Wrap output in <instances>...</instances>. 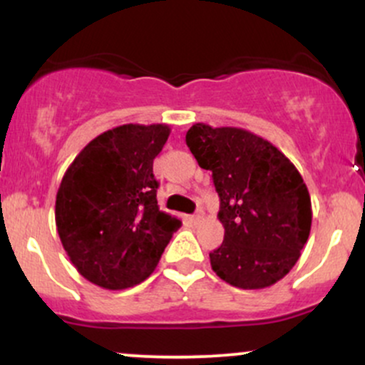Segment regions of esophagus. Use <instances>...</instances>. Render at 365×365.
<instances>
[{
	"label": "esophagus",
	"instance_id": "obj_1",
	"mask_svg": "<svg viewBox=\"0 0 365 365\" xmlns=\"http://www.w3.org/2000/svg\"><path fill=\"white\" fill-rule=\"evenodd\" d=\"M204 220V212L202 211H197L194 216H192V221H194V223H200V221Z\"/></svg>",
	"mask_w": 365,
	"mask_h": 365
}]
</instances>
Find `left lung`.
I'll return each instance as SVG.
<instances>
[{
	"label": "left lung",
	"mask_w": 365,
	"mask_h": 365,
	"mask_svg": "<svg viewBox=\"0 0 365 365\" xmlns=\"http://www.w3.org/2000/svg\"><path fill=\"white\" fill-rule=\"evenodd\" d=\"M185 142L212 173L225 240L209 254L232 287L259 290L284 278L311 233L307 185L278 148L249 130L195 123Z\"/></svg>",
	"instance_id": "obj_1"
}]
</instances>
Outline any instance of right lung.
I'll use <instances>...</instances> for the list:
<instances>
[{"label": "right lung", "mask_w": 365, "mask_h": 365, "mask_svg": "<svg viewBox=\"0 0 365 365\" xmlns=\"http://www.w3.org/2000/svg\"><path fill=\"white\" fill-rule=\"evenodd\" d=\"M170 132L165 123L106 130L78 153L61 180L58 235L78 273L98 287L123 290L149 278L182 226L159 211L153 173Z\"/></svg>", "instance_id": "obj_1"}]
</instances>
